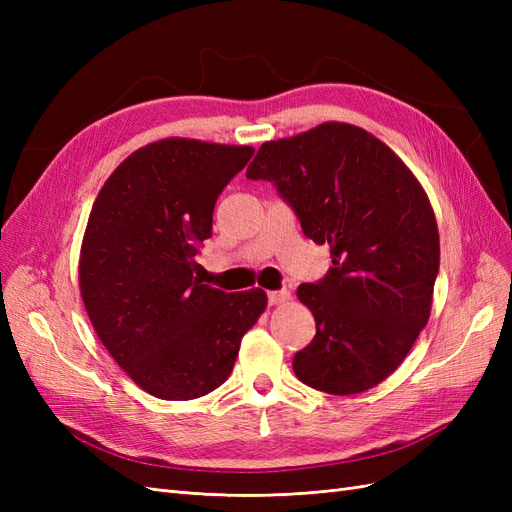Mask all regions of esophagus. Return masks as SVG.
<instances>
[{
    "instance_id": "esophagus-1",
    "label": "esophagus",
    "mask_w": 512,
    "mask_h": 512,
    "mask_svg": "<svg viewBox=\"0 0 512 512\" xmlns=\"http://www.w3.org/2000/svg\"><path fill=\"white\" fill-rule=\"evenodd\" d=\"M267 299H269V305H282L290 299V292L288 290H271V292H267Z\"/></svg>"
}]
</instances>
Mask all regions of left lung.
<instances>
[{
  "label": "left lung",
  "mask_w": 512,
  "mask_h": 512,
  "mask_svg": "<svg viewBox=\"0 0 512 512\" xmlns=\"http://www.w3.org/2000/svg\"><path fill=\"white\" fill-rule=\"evenodd\" d=\"M245 177L273 183L303 235L331 247L327 275L297 290L316 335L294 374L331 395L374 389L431 312L440 237L421 183L376 136L337 121L265 143Z\"/></svg>",
  "instance_id": "obj_1"
}]
</instances>
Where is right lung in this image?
<instances>
[{
  "mask_svg": "<svg viewBox=\"0 0 512 512\" xmlns=\"http://www.w3.org/2000/svg\"><path fill=\"white\" fill-rule=\"evenodd\" d=\"M252 156V147L166 138L123 160L91 207L81 297L104 348L153 397L218 389L265 312L260 288L224 292L196 277L215 200Z\"/></svg>",
  "mask_w": 512,
  "mask_h": 512,
  "instance_id": "obj_1",
  "label": "right lung"
}]
</instances>
